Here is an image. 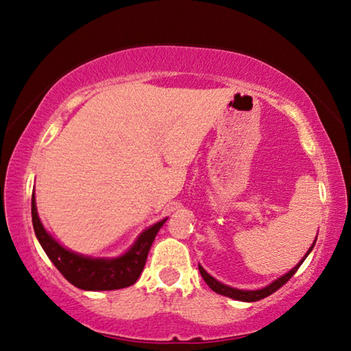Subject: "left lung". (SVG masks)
<instances>
[{"mask_svg": "<svg viewBox=\"0 0 351 351\" xmlns=\"http://www.w3.org/2000/svg\"><path fill=\"white\" fill-rule=\"evenodd\" d=\"M314 244H315V241H314ZM314 244L311 245V249L308 250V254L305 255V258L309 255V252L313 250ZM305 258H303V260H302L300 263H298L297 266H295L294 269H292V271H289L288 274L283 275V277H280L278 280H275L274 283L266 286V288L258 289V291H243V289L230 288V286H226V285L219 283V281H216L213 277H211V275L206 274V272L204 271L202 266H199V272H200V275H202V278L205 280V283L208 285L210 288L213 289L215 292H217V294L226 295V297H230V298H234V300H241V302H258V300H261V298H266V297H269L271 294H274V292L278 291L285 283H288L289 278L298 271V267L302 266V263L305 261Z\"/></svg>", "mask_w": 351, "mask_h": 351, "instance_id": "left-lung-1", "label": "left lung"}]
</instances>
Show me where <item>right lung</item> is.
<instances>
[{
	"label": "right lung",
	"mask_w": 351,
	"mask_h": 351,
	"mask_svg": "<svg viewBox=\"0 0 351 351\" xmlns=\"http://www.w3.org/2000/svg\"><path fill=\"white\" fill-rule=\"evenodd\" d=\"M31 211L34 232H36V237L42 244L45 254L71 285L85 291H114L134 285L140 278L143 267H145L155 234L158 233L166 221H160L145 230L128 254L113 258V260H104V258H87L74 254V252L63 249L57 241L51 238L38 219L34 193Z\"/></svg>",
	"instance_id": "obj_1"
}]
</instances>
